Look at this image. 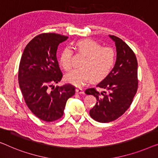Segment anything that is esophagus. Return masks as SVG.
<instances>
[{"mask_svg": "<svg viewBox=\"0 0 158 158\" xmlns=\"http://www.w3.org/2000/svg\"><path fill=\"white\" fill-rule=\"evenodd\" d=\"M84 90L82 89L81 88H77L76 89V93L77 94H84Z\"/></svg>", "mask_w": 158, "mask_h": 158, "instance_id": "obj_1", "label": "esophagus"}]
</instances>
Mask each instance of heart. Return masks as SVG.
<instances>
[{
    "label": "heart",
    "instance_id": "heart-1",
    "mask_svg": "<svg viewBox=\"0 0 158 158\" xmlns=\"http://www.w3.org/2000/svg\"><path fill=\"white\" fill-rule=\"evenodd\" d=\"M77 51L84 56L79 69L71 71L65 75L66 81L76 86H81L89 80L97 82L104 79L114 65L116 54L110 47H102L92 39L79 40L76 43ZM73 51L66 46L60 54L59 65L65 71L72 67Z\"/></svg>",
    "mask_w": 158,
    "mask_h": 158
}]
</instances>
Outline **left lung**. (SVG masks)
<instances>
[{"label": "left lung", "mask_w": 158, "mask_h": 158, "mask_svg": "<svg viewBox=\"0 0 158 158\" xmlns=\"http://www.w3.org/2000/svg\"><path fill=\"white\" fill-rule=\"evenodd\" d=\"M110 37L115 42L117 60L110 74L96 87L104 89L99 92L96 88L85 91L97 98V103L89 111L91 117L102 123H110L121 117L130 107L137 88V61L135 53L125 42L113 35Z\"/></svg>", "instance_id": "1"}]
</instances>
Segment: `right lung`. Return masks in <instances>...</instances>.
Here are the masks:
<instances>
[{"mask_svg":"<svg viewBox=\"0 0 158 158\" xmlns=\"http://www.w3.org/2000/svg\"><path fill=\"white\" fill-rule=\"evenodd\" d=\"M68 36L44 33L35 36L24 48L19 69V83L26 105L35 117L54 122L64 114L66 101L75 94L67 84L54 88L63 77L56 59L60 43Z\"/></svg>","mask_w":158,"mask_h":158,"instance_id":"add662e5","label":"right lung"}]
</instances>
